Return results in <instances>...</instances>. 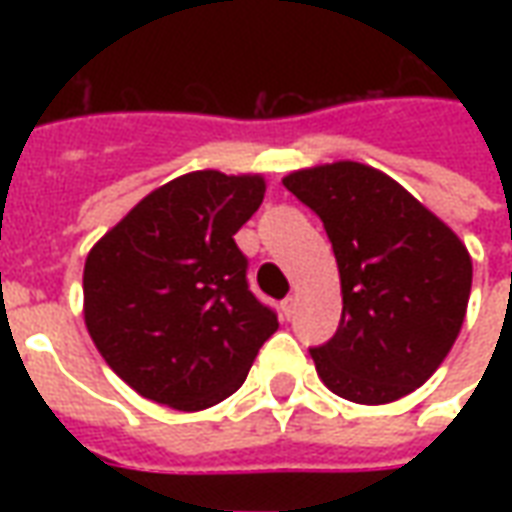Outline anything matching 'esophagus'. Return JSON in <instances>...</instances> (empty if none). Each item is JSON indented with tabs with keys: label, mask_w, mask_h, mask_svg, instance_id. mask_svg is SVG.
Here are the masks:
<instances>
[{
	"label": "esophagus",
	"mask_w": 512,
	"mask_h": 512,
	"mask_svg": "<svg viewBox=\"0 0 512 512\" xmlns=\"http://www.w3.org/2000/svg\"><path fill=\"white\" fill-rule=\"evenodd\" d=\"M296 301H299L296 296H288V299L282 301V315H285L288 321L293 318V312H296Z\"/></svg>",
	"instance_id": "esophagus-1"
}]
</instances>
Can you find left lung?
I'll list each match as a JSON object with an SVG mask.
<instances>
[{"label":"left lung","mask_w":512,"mask_h":512,"mask_svg":"<svg viewBox=\"0 0 512 512\" xmlns=\"http://www.w3.org/2000/svg\"><path fill=\"white\" fill-rule=\"evenodd\" d=\"M282 183L321 216L340 271L343 318L310 351L318 376L362 406L406 397L458 340L472 290L469 249L376 167L334 161Z\"/></svg>","instance_id":"left-lung-1"}]
</instances>
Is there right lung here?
<instances>
[{
  "label": "right lung",
  "mask_w": 512,
  "mask_h": 512,
  "mask_svg": "<svg viewBox=\"0 0 512 512\" xmlns=\"http://www.w3.org/2000/svg\"><path fill=\"white\" fill-rule=\"evenodd\" d=\"M263 194V175L189 172L150 191L90 249L87 332L147 400L178 411L222 403L279 329L246 285L233 238Z\"/></svg>",
  "instance_id": "add662e5"
}]
</instances>
